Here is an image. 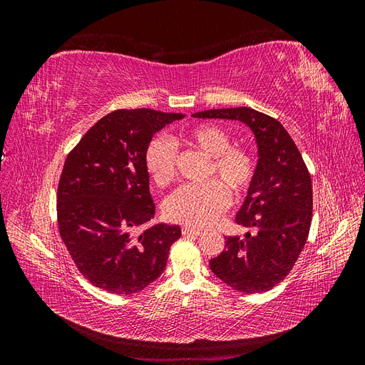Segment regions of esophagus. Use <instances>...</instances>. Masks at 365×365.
Segmentation results:
<instances>
[{
    "instance_id": "34e87169",
    "label": "esophagus",
    "mask_w": 365,
    "mask_h": 365,
    "mask_svg": "<svg viewBox=\"0 0 365 365\" xmlns=\"http://www.w3.org/2000/svg\"><path fill=\"white\" fill-rule=\"evenodd\" d=\"M182 235L184 236H200L201 235V230L185 225V227H182Z\"/></svg>"
}]
</instances>
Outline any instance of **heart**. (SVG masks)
Masks as SVG:
<instances>
[{
	"label": "heart",
	"instance_id": "1",
	"mask_svg": "<svg viewBox=\"0 0 365 365\" xmlns=\"http://www.w3.org/2000/svg\"><path fill=\"white\" fill-rule=\"evenodd\" d=\"M189 146L210 157L207 178H217L200 185H184L169 196L164 212L169 219L189 227H207L230 205V193L236 200L244 196L256 175L251 153L231 146L228 132L217 125L202 123L184 130L170 140L153 138L145 152L146 170L157 185H169L175 178L176 148Z\"/></svg>",
	"mask_w": 365,
	"mask_h": 365
}]
</instances>
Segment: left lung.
I'll use <instances>...</instances> for the list:
<instances>
[{"label":"left lung","instance_id":"left-lung-1","mask_svg":"<svg viewBox=\"0 0 365 365\" xmlns=\"http://www.w3.org/2000/svg\"><path fill=\"white\" fill-rule=\"evenodd\" d=\"M193 117L242 121L256 137V175L236 215V222L254 233L228 236L210 269L236 291L267 292L289 274L304 248L312 220L311 175L279 120L245 106L208 109Z\"/></svg>","mask_w":365,"mask_h":365}]
</instances>
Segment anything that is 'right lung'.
<instances>
[{"label":"right lung","instance_id":"add662e5","mask_svg":"<svg viewBox=\"0 0 365 365\" xmlns=\"http://www.w3.org/2000/svg\"><path fill=\"white\" fill-rule=\"evenodd\" d=\"M182 114L118 109L68 153L58 187L61 237L77 269L101 289L129 295L163 274L178 225L153 224L145 152Z\"/></svg>","mask_w":365,"mask_h":365}]
</instances>
